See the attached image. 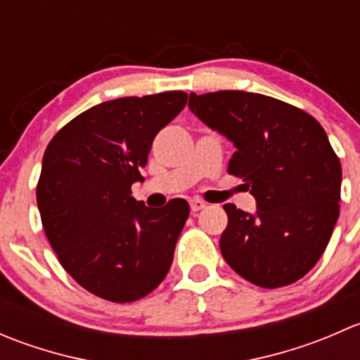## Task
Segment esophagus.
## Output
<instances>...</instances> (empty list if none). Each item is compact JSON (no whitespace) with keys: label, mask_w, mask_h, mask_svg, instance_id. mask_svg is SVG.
<instances>
[{"label":"esophagus","mask_w":360,"mask_h":360,"mask_svg":"<svg viewBox=\"0 0 360 360\" xmlns=\"http://www.w3.org/2000/svg\"><path fill=\"white\" fill-rule=\"evenodd\" d=\"M190 209L191 212H198V210L205 209V203L202 200H198V198H193V200H190Z\"/></svg>","instance_id":"obj_1"}]
</instances>
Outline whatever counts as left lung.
<instances>
[{
	"label": "left lung",
	"instance_id": "8db88e82",
	"mask_svg": "<svg viewBox=\"0 0 360 360\" xmlns=\"http://www.w3.org/2000/svg\"><path fill=\"white\" fill-rule=\"evenodd\" d=\"M190 110L235 144L228 174L256 198L254 216L226 203L224 261L250 284L284 288L321 259L340 216L341 163L321 123L261 94H190Z\"/></svg>",
	"mask_w": 360,
	"mask_h": 360
}]
</instances>
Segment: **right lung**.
I'll return each mask as SVG.
<instances>
[{"mask_svg":"<svg viewBox=\"0 0 360 360\" xmlns=\"http://www.w3.org/2000/svg\"><path fill=\"white\" fill-rule=\"evenodd\" d=\"M188 94L122 97L64 125L46 146L36 202L64 270L89 292L141 300L169 274L190 205L150 209L132 197L155 136L186 106Z\"/></svg>","mask_w":360,"mask_h":360,"instance_id":"1","label":"right lung"}]
</instances>
